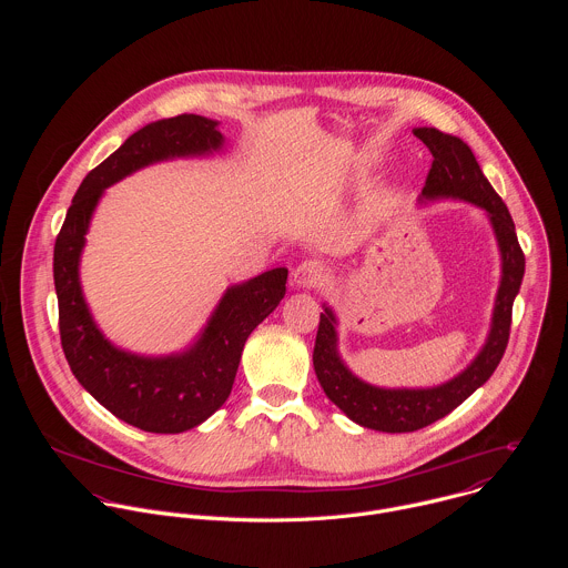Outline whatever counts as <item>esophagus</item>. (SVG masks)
I'll return each mask as SVG.
<instances>
[{"instance_id": "34e87169", "label": "esophagus", "mask_w": 568, "mask_h": 568, "mask_svg": "<svg viewBox=\"0 0 568 568\" xmlns=\"http://www.w3.org/2000/svg\"><path fill=\"white\" fill-rule=\"evenodd\" d=\"M321 278H323V267L316 261H305L294 270L292 285L296 290H312L321 283Z\"/></svg>"}]
</instances>
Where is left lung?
I'll return each instance as SVG.
<instances>
[{"label": "left lung", "mask_w": 568, "mask_h": 568, "mask_svg": "<svg viewBox=\"0 0 568 568\" xmlns=\"http://www.w3.org/2000/svg\"><path fill=\"white\" fill-rule=\"evenodd\" d=\"M414 134L429 148L434 156L432 171L420 195V204L458 200L483 209L493 224L499 245L501 281L495 298L490 333L485 337L478 355L452 379L438 386L423 388H386L357 377L339 355L337 314L328 303H323L312 355L316 379L323 393L353 423L386 434L416 432L445 418L478 386L490 379L508 346L513 303L519 294L526 270V258L519 247L515 222L508 213V206L497 195L488 178L483 175L469 145L463 139L445 134L436 128H414Z\"/></svg>", "instance_id": "1"}]
</instances>
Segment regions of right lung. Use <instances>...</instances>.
Returning a JSON list of instances; mask_svg holds the SVG:
<instances>
[{
    "mask_svg": "<svg viewBox=\"0 0 568 568\" xmlns=\"http://www.w3.org/2000/svg\"><path fill=\"white\" fill-rule=\"evenodd\" d=\"M217 125L206 116L180 114L128 136L80 184L53 247L60 342L71 373L110 414L152 434L189 432L222 407L247 337L285 296L287 270L226 287L189 348L152 357L114 346L97 326L80 285V256L105 189L159 161L220 152L224 136Z\"/></svg>",
    "mask_w": 568,
    "mask_h": 568,
    "instance_id": "right-lung-1",
    "label": "right lung"
}]
</instances>
